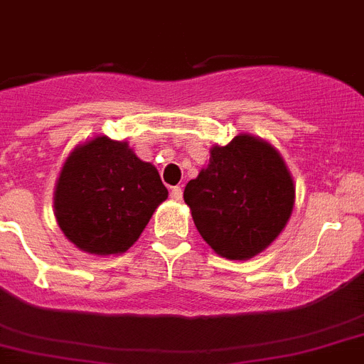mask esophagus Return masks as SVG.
Wrapping results in <instances>:
<instances>
[{"label": "esophagus", "instance_id": "obj_1", "mask_svg": "<svg viewBox=\"0 0 364 364\" xmlns=\"http://www.w3.org/2000/svg\"><path fill=\"white\" fill-rule=\"evenodd\" d=\"M170 198H172L173 201H181L183 200L181 186H173L172 191H170Z\"/></svg>", "mask_w": 364, "mask_h": 364}]
</instances>
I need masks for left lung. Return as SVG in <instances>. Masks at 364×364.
<instances>
[{
    "label": "left lung",
    "mask_w": 364,
    "mask_h": 364,
    "mask_svg": "<svg viewBox=\"0 0 364 364\" xmlns=\"http://www.w3.org/2000/svg\"><path fill=\"white\" fill-rule=\"evenodd\" d=\"M183 198L196 229L216 255L249 260L287 225L295 183L273 144L240 134L227 146L210 148L207 166L186 183Z\"/></svg>",
    "instance_id": "1"
}]
</instances>
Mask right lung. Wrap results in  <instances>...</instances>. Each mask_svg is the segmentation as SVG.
<instances>
[{"label":"right lung","instance_id":"1","mask_svg":"<svg viewBox=\"0 0 364 364\" xmlns=\"http://www.w3.org/2000/svg\"><path fill=\"white\" fill-rule=\"evenodd\" d=\"M168 191L151 163L126 141L97 135L65 159L55 186V216L80 251L109 257L128 251Z\"/></svg>","mask_w":364,"mask_h":364}]
</instances>
